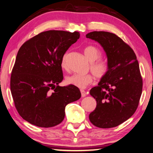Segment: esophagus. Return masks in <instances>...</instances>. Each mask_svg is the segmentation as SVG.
<instances>
[{
  "instance_id": "esophagus-1",
  "label": "esophagus",
  "mask_w": 153,
  "mask_h": 153,
  "mask_svg": "<svg viewBox=\"0 0 153 153\" xmlns=\"http://www.w3.org/2000/svg\"><path fill=\"white\" fill-rule=\"evenodd\" d=\"M80 93H81L82 97H84L86 96V93L85 92V91L82 89V90H80Z\"/></svg>"
}]
</instances>
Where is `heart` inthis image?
Returning a JSON list of instances; mask_svg holds the SVG:
<instances>
[{
  "label": "heart",
  "mask_w": 153,
  "mask_h": 153,
  "mask_svg": "<svg viewBox=\"0 0 153 153\" xmlns=\"http://www.w3.org/2000/svg\"><path fill=\"white\" fill-rule=\"evenodd\" d=\"M84 56L87 60L91 62L90 69L94 76L97 78H102L106 76L108 72V65L103 60H97L102 56V53L99 49L94 46H88L84 49ZM67 53L62 56L61 60V67L63 69L67 67ZM93 77L91 74L77 75L74 74L66 77V82L70 85H73L78 88H84L88 84L92 83Z\"/></svg>",
  "instance_id": "heart-1"
}]
</instances>
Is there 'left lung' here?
<instances>
[{"instance_id": "obj_1", "label": "left lung", "mask_w": 153, "mask_h": 153, "mask_svg": "<svg viewBox=\"0 0 153 153\" xmlns=\"http://www.w3.org/2000/svg\"><path fill=\"white\" fill-rule=\"evenodd\" d=\"M103 47L108 72L90 94L97 102L90 122L102 128L117 126L129 119L137 108L142 92V78L136 55L115 34L92 31L86 35Z\"/></svg>"}]
</instances>
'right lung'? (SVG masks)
Instances as JSON below:
<instances>
[{
  "label": "right lung",
  "mask_w": 153,
  "mask_h": 153,
  "mask_svg": "<svg viewBox=\"0 0 153 153\" xmlns=\"http://www.w3.org/2000/svg\"><path fill=\"white\" fill-rule=\"evenodd\" d=\"M79 38L77 31L49 30L20 48L10 88L16 108L27 122L38 127L56 126L65 118V106L80 98L76 86L58 85L63 79L62 56Z\"/></svg>",
  "instance_id": "right-lung-1"
}]
</instances>
